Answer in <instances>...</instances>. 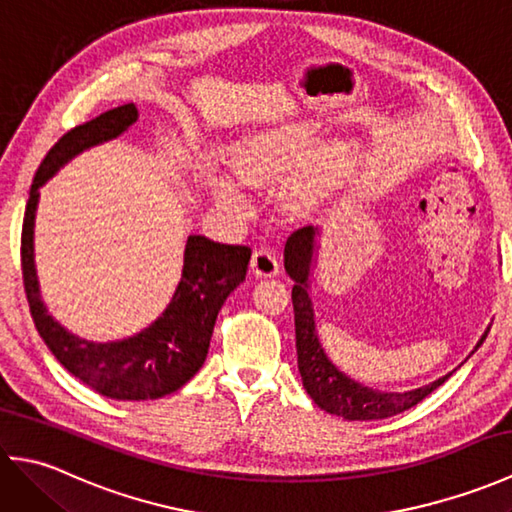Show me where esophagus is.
<instances>
[{"mask_svg": "<svg viewBox=\"0 0 512 512\" xmlns=\"http://www.w3.org/2000/svg\"><path fill=\"white\" fill-rule=\"evenodd\" d=\"M250 268L257 277H275L279 273V259L268 248H259L253 253V259H250Z\"/></svg>", "mask_w": 512, "mask_h": 512, "instance_id": "34e87169", "label": "esophagus"}]
</instances>
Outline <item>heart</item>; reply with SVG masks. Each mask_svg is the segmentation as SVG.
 Instances as JSON below:
<instances>
[{
	"label": "heart",
	"mask_w": 512,
	"mask_h": 512,
	"mask_svg": "<svg viewBox=\"0 0 512 512\" xmlns=\"http://www.w3.org/2000/svg\"><path fill=\"white\" fill-rule=\"evenodd\" d=\"M312 138L299 129H288V132H275L268 136H259L246 140L239 145L233 154V169L239 180L246 182L248 187H268V184L279 182L290 171H295L303 158L308 156ZM345 151L332 147L312 162V165L301 171L292 180L288 189V206L292 211H310L317 206L328 191L334 187L343 167ZM215 200L226 209L242 211L246 209L244 195L239 193L233 182L217 180L213 184Z\"/></svg>",
	"instance_id": "obj_1"
}]
</instances>
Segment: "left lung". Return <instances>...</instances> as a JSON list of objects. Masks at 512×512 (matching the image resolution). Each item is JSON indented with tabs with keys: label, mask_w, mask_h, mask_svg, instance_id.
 Here are the masks:
<instances>
[{
	"label": "left lung",
	"mask_w": 512,
	"mask_h": 512,
	"mask_svg": "<svg viewBox=\"0 0 512 512\" xmlns=\"http://www.w3.org/2000/svg\"><path fill=\"white\" fill-rule=\"evenodd\" d=\"M319 237V226H303L288 237L284 248V268L290 279L295 281V286H292V308H295L297 365L303 387H306L310 398L314 400V405L345 420H383L411 409L420 400L427 398L433 389H438L444 380H449L455 369L444 374L442 378L433 380L429 385L409 391L372 389L343 374L330 361L319 341L317 321H314V308L310 299V277L314 264H317ZM488 330L491 328L484 330L471 354H475L477 347L484 343ZM471 354L466 358H471Z\"/></svg>",
	"instance_id": "obj_1"
}]
</instances>
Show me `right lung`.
Masks as SVG:
<instances>
[{"label":"right lung","instance_id":"right-lung-1","mask_svg":"<svg viewBox=\"0 0 512 512\" xmlns=\"http://www.w3.org/2000/svg\"><path fill=\"white\" fill-rule=\"evenodd\" d=\"M138 121L127 103L59 138L39 165L21 231V273L37 332L54 358L83 385L114 400H154L180 389L204 365L217 312L226 297L246 279L248 246L220 244L204 235H189L184 246L180 284L160 317L134 336L96 343L68 332L41 299L35 266V217L39 189L54 173L85 149L125 134Z\"/></svg>","mask_w":512,"mask_h":512}]
</instances>
